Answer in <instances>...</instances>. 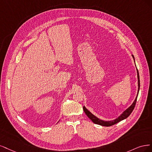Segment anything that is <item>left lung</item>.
Wrapping results in <instances>:
<instances>
[{
  "label": "left lung",
  "instance_id": "left-lung-1",
  "mask_svg": "<svg viewBox=\"0 0 152 152\" xmlns=\"http://www.w3.org/2000/svg\"><path fill=\"white\" fill-rule=\"evenodd\" d=\"M133 58H134V56H133ZM137 73H138V95H137L136 96V98L135 99L134 102L133 103V104H132L128 109H127L123 113H122L118 118H117L115 120H113V121H102L100 119H99V118H97L96 117H95V115H93L91 112L90 111L88 110L85 106H83V110H84V112H85V114H86V115L89 117V118L91 120V121L93 122H94L95 124H99V125H101V126H111L112 125H114L115 124H117V122H120L121 121H122L124 120L125 119H126L127 117H129V115L131 114V112H133V110H134V107H135V105H136V100H137V97H138V93H139V90H140V76H139V72H138V69H137Z\"/></svg>",
  "mask_w": 152,
  "mask_h": 152
}]
</instances>
